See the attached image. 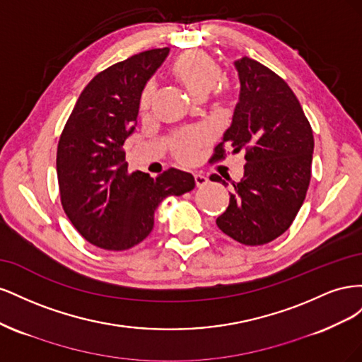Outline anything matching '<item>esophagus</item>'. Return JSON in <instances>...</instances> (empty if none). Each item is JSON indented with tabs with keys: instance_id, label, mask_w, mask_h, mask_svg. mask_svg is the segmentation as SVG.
Masks as SVG:
<instances>
[{
	"instance_id": "esophagus-1",
	"label": "esophagus",
	"mask_w": 362,
	"mask_h": 362,
	"mask_svg": "<svg viewBox=\"0 0 362 362\" xmlns=\"http://www.w3.org/2000/svg\"><path fill=\"white\" fill-rule=\"evenodd\" d=\"M208 182V178L204 173H194V184L196 187H204V185Z\"/></svg>"
}]
</instances>
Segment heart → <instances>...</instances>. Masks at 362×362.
I'll return each mask as SVG.
<instances>
[{"label": "heart", "mask_w": 362, "mask_h": 362, "mask_svg": "<svg viewBox=\"0 0 362 362\" xmlns=\"http://www.w3.org/2000/svg\"><path fill=\"white\" fill-rule=\"evenodd\" d=\"M169 74L196 101H202L213 90L211 107L216 112H228L234 105L235 93L231 84L223 80L222 68L205 51L189 49L178 54L169 64ZM151 103L152 87L146 86L140 96V110L146 113ZM205 144L206 137L199 131H187L173 137L172 152L177 160L190 163L199 156Z\"/></svg>", "instance_id": "1"}]
</instances>
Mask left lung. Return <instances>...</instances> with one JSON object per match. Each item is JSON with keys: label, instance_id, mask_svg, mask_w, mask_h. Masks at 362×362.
<instances>
[{"label": "left lung", "instance_id": "obj_1", "mask_svg": "<svg viewBox=\"0 0 362 362\" xmlns=\"http://www.w3.org/2000/svg\"><path fill=\"white\" fill-rule=\"evenodd\" d=\"M235 68L240 101L210 163L245 151L246 164L216 223L235 242L259 246L286 233L300 210L311 180L314 137L298 98L278 74L247 57L237 60ZM210 180L228 184L216 173Z\"/></svg>", "mask_w": 362, "mask_h": 362}]
</instances>
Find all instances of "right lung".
Masks as SVG:
<instances>
[{"mask_svg":"<svg viewBox=\"0 0 362 362\" xmlns=\"http://www.w3.org/2000/svg\"><path fill=\"white\" fill-rule=\"evenodd\" d=\"M169 54L157 48L95 75L66 120L57 146V178L64 213L87 242L127 250L154 228L168 196L194 189L192 173L169 168L157 178L128 172L124 144L137 125L146 81Z\"/></svg>","mask_w":362,"mask_h":362,"instance_id":"1","label":"right lung"}]
</instances>
